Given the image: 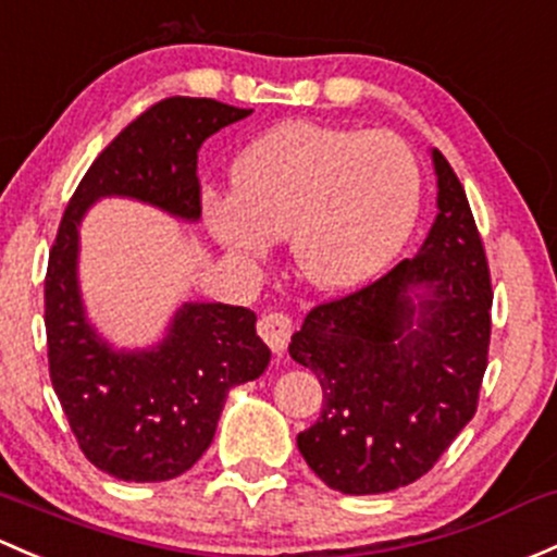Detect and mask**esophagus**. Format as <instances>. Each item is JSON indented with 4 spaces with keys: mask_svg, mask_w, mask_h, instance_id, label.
Returning a JSON list of instances; mask_svg holds the SVG:
<instances>
[{
    "mask_svg": "<svg viewBox=\"0 0 557 557\" xmlns=\"http://www.w3.org/2000/svg\"><path fill=\"white\" fill-rule=\"evenodd\" d=\"M290 333H294V323H290L288 314L283 312H267L259 320V336L269 344L274 355H283L285 347L290 342Z\"/></svg>",
    "mask_w": 557,
    "mask_h": 557,
    "instance_id": "esophagus-1",
    "label": "esophagus"
}]
</instances>
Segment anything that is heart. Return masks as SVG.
Listing matches in <instances>:
<instances>
[{
    "label": "heart",
    "mask_w": 557,
    "mask_h": 557,
    "mask_svg": "<svg viewBox=\"0 0 557 557\" xmlns=\"http://www.w3.org/2000/svg\"><path fill=\"white\" fill-rule=\"evenodd\" d=\"M234 191H205L202 219L234 259L288 237L298 277L349 290L384 272L419 213V168L389 133L285 122L245 146Z\"/></svg>",
    "instance_id": "1"
}]
</instances>
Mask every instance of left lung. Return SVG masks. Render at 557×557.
I'll return each instance as SVG.
<instances>
[{"instance_id": "8db88e82", "label": "left lung", "mask_w": 557, "mask_h": 557, "mask_svg": "<svg viewBox=\"0 0 557 557\" xmlns=\"http://www.w3.org/2000/svg\"><path fill=\"white\" fill-rule=\"evenodd\" d=\"M430 154L437 215L419 253L314 307L290 338V357L323 386L298 450L342 494L413 483L475 417L494 294L465 189L446 157Z\"/></svg>"}]
</instances>
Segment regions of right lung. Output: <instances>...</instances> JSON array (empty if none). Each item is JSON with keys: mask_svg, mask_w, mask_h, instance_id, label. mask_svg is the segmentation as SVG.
Masks as SVG:
<instances>
[{"mask_svg": "<svg viewBox=\"0 0 557 557\" xmlns=\"http://www.w3.org/2000/svg\"><path fill=\"white\" fill-rule=\"evenodd\" d=\"M213 98H165L125 127L79 181L50 250L45 327L50 379L82 454L107 475L160 483L184 475L213 443L232 386L269 366L245 307L184 301L151 347H114L87 318L79 288V226L103 197H125L171 219L200 221L197 151L245 120Z\"/></svg>", "mask_w": 557, "mask_h": 557, "instance_id": "add662e5", "label": "right lung"}]
</instances>
